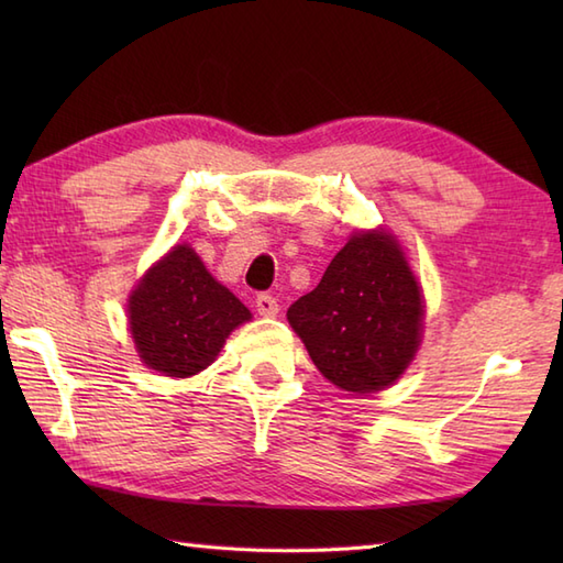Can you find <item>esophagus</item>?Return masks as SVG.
<instances>
[{"label":"esophagus","instance_id":"1","mask_svg":"<svg viewBox=\"0 0 563 563\" xmlns=\"http://www.w3.org/2000/svg\"><path fill=\"white\" fill-rule=\"evenodd\" d=\"M256 309L261 317H275L278 314V300H275V297L268 292H261L256 297Z\"/></svg>","mask_w":563,"mask_h":563}]
</instances>
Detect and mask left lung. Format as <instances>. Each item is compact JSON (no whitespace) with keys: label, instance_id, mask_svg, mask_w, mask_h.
I'll list each match as a JSON object with an SVG mask.
<instances>
[{"label":"left lung","instance_id":"obj_1","mask_svg":"<svg viewBox=\"0 0 563 563\" xmlns=\"http://www.w3.org/2000/svg\"><path fill=\"white\" fill-rule=\"evenodd\" d=\"M421 319V290L387 232H355L317 288L288 309L319 373L355 394L387 387L409 367Z\"/></svg>","mask_w":563,"mask_h":563}]
</instances>
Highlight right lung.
Wrapping results in <instances>:
<instances>
[{"instance_id": "right-lung-1", "label": "right lung", "mask_w": 563, "mask_h": 563, "mask_svg": "<svg viewBox=\"0 0 563 563\" xmlns=\"http://www.w3.org/2000/svg\"><path fill=\"white\" fill-rule=\"evenodd\" d=\"M130 331L147 367L166 377L206 369L249 309L202 266L190 246H174L130 295Z\"/></svg>"}]
</instances>
